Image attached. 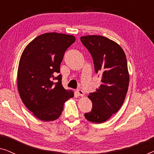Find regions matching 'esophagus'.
<instances>
[{"mask_svg":"<svg viewBox=\"0 0 154 154\" xmlns=\"http://www.w3.org/2000/svg\"><path fill=\"white\" fill-rule=\"evenodd\" d=\"M76 92H77V94H79V96H81V97H83L84 94H84L83 90H77Z\"/></svg>","mask_w":154,"mask_h":154,"instance_id":"1","label":"esophagus"}]
</instances>
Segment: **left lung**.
<instances>
[{"instance_id": "obj_1", "label": "left lung", "mask_w": 154, "mask_h": 154, "mask_svg": "<svg viewBox=\"0 0 154 154\" xmlns=\"http://www.w3.org/2000/svg\"><path fill=\"white\" fill-rule=\"evenodd\" d=\"M81 41L91 54L94 71L102 76L100 87L88 96L92 110L84 116L92 123H104L119 110L125 99L130 80L126 56L119 44L102 35H84Z\"/></svg>"}]
</instances>
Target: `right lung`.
<instances>
[{"mask_svg":"<svg viewBox=\"0 0 154 154\" xmlns=\"http://www.w3.org/2000/svg\"><path fill=\"white\" fill-rule=\"evenodd\" d=\"M75 41L72 35L45 33L30 42L21 55L19 94L26 108L41 121L57 119L65 102L74 96L73 91L62 86V75H56L60 71L64 52Z\"/></svg>","mask_w":154,"mask_h":154,"instance_id":"right-lung-1","label":"right lung"}]
</instances>
